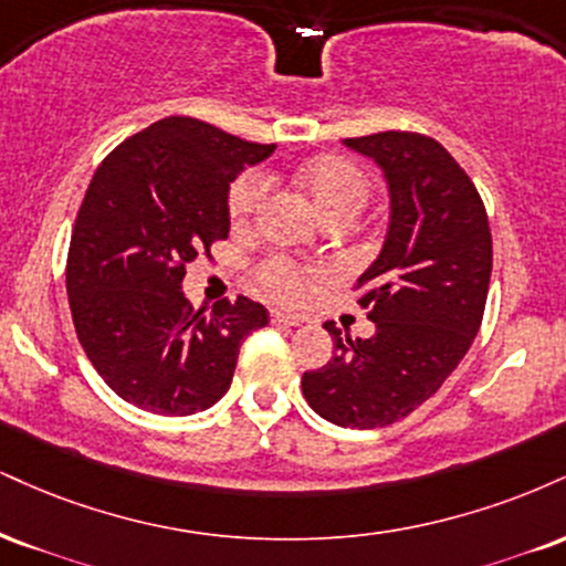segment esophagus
<instances>
[{"label": "esophagus", "instance_id": "34e87169", "mask_svg": "<svg viewBox=\"0 0 566 566\" xmlns=\"http://www.w3.org/2000/svg\"><path fill=\"white\" fill-rule=\"evenodd\" d=\"M271 322L282 324V326H301L303 318L290 316V313H282V311H274V313H271Z\"/></svg>", "mask_w": 566, "mask_h": 566}]
</instances>
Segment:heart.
Listing matches in <instances>:
<instances>
[{
	"mask_svg": "<svg viewBox=\"0 0 566 566\" xmlns=\"http://www.w3.org/2000/svg\"><path fill=\"white\" fill-rule=\"evenodd\" d=\"M297 187L311 197L326 221L335 216L353 218L371 197V181L356 160L345 155H318L303 163ZM269 192V179L250 171L229 187V218L234 229H248ZM255 284L271 301L295 305L308 295V274L287 255H271L255 265Z\"/></svg>",
	"mask_w": 566,
	"mask_h": 566,
	"instance_id": "obj_1",
	"label": "heart"
}]
</instances>
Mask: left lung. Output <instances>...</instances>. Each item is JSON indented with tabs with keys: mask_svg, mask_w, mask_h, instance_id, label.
Instances as JSON below:
<instances>
[{
	"mask_svg": "<svg viewBox=\"0 0 566 566\" xmlns=\"http://www.w3.org/2000/svg\"><path fill=\"white\" fill-rule=\"evenodd\" d=\"M390 187V231L358 279L374 335L353 339L326 322L335 356L303 374L318 417L350 430L406 419L451 377L480 332L493 240L482 197L440 142L417 132L353 136Z\"/></svg>",
	"mask_w": 566,
	"mask_h": 566,
	"instance_id": "1",
	"label": "left lung"
}]
</instances>
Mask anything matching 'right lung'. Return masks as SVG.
<instances>
[{"instance_id": "right-lung-1", "label": "right lung", "mask_w": 566, "mask_h": 566, "mask_svg": "<svg viewBox=\"0 0 566 566\" xmlns=\"http://www.w3.org/2000/svg\"><path fill=\"white\" fill-rule=\"evenodd\" d=\"M271 153L171 115L94 171L67 248V303L86 358L136 408L206 411L229 390L242 339L269 324V311L244 295L195 308L181 279L229 237V184Z\"/></svg>"}]
</instances>
